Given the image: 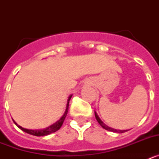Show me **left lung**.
I'll list each match as a JSON object with an SVG mask.
<instances>
[{
  "mask_svg": "<svg viewBox=\"0 0 159 159\" xmlns=\"http://www.w3.org/2000/svg\"><path fill=\"white\" fill-rule=\"evenodd\" d=\"M95 119H96V120L98 121V123H99V125H100L102 128L105 129V130H109V131H112V132H116V133H124V132H126V131H127V130H116V129L111 128V127H108V126H107L105 123H102V120L99 119V116H98V115H97V113L95 111Z\"/></svg>",
  "mask_w": 159,
  "mask_h": 159,
  "instance_id": "obj_1",
  "label": "left lung"
}]
</instances>
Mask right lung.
Listing matches in <instances>:
<instances>
[{
    "label": "right lung",
    "instance_id": "1",
    "mask_svg": "<svg viewBox=\"0 0 159 159\" xmlns=\"http://www.w3.org/2000/svg\"><path fill=\"white\" fill-rule=\"evenodd\" d=\"M71 95H70V96L68 97V99H67V107H66L65 112H64V114L63 115L62 117L60 118L58 121L56 122L55 123H53V124L51 125V126H49V127H46V128L40 129V130H29V129L24 128V127L19 126V125H18L16 122H14V123H15V124H16V126H17L20 129V130H23V131H25V132H26V133H28V134H32V135L45 136V135H48V134H52V133H53V132H56L57 130H58L61 127V126L63 125V123H64V119H65L66 116H67V111H68V106H69V101H70V99H71Z\"/></svg>",
    "mask_w": 159,
    "mask_h": 159
}]
</instances>
